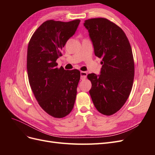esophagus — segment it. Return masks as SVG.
Segmentation results:
<instances>
[{"label": "esophagus", "instance_id": "esophagus-1", "mask_svg": "<svg viewBox=\"0 0 155 155\" xmlns=\"http://www.w3.org/2000/svg\"><path fill=\"white\" fill-rule=\"evenodd\" d=\"M87 76V73L86 72H83L81 71V79L82 80H84V79H85Z\"/></svg>", "mask_w": 155, "mask_h": 155}]
</instances>
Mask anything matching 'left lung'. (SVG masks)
<instances>
[{
    "instance_id": "8db88e82",
    "label": "left lung",
    "mask_w": 155,
    "mask_h": 155,
    "mask_svg": "<svg viewBox=\"0 0 155 155\" xmlns=\"http://www.w3.org/2000/svg\"><path fill=\"white\" fill-rule=\"evenodd\" d=\"M95 55L102 58L101 74L87 75L93 104L102 114L110 116L125 104L132 90L134 63L129 41L118 25L105 18L85 21Z\"/></svg>"
}]
</instances>
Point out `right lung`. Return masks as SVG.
Masks as SVG:
<instances>
[{"label":"right lung","instance_id":"right-lung-1","mask_svg":"<svg viewBox=\"0 0 155 155\" xmlns=\"http://www.w3.org/2000/svg\"><path fill=\"white\" fill-rule=\"evenodd\" d=\"M79 19L48 20L32 35L28 46L27 72L36 100L46 113L61 118L72 111L76 100L79 70L58 68L57 59L67 41L76 32Z\"/></svg>","mask_w":155,"mask_h":155}]
</instances>
